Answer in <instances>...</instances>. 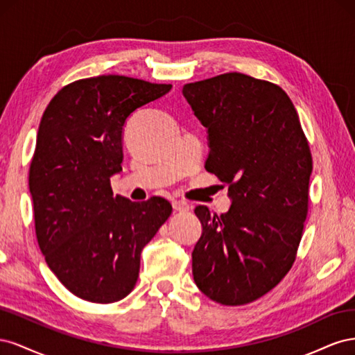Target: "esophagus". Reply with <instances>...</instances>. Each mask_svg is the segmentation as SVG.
<instances>
[{"mask_svg":"<svg viewBox=\"0 0 355 355\" xmlns=\"http://www.w3.org/2000/svg\"><path fill=\"white\" fill-rule=\"evenodd\" d=\"M171 206H173V210L175 211H180V213H184V211H188L189 210V204L188 202H185V201H173L171 202Z\"/></svg>","mask_w":355,"mask_h":355,"instance_id":"esophagus-1","label":"esophagus"}]
</instances>
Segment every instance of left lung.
Listing matches in <instances>:
<instances>
[{
  "label": "left lung",
  "mask_w": 355,
  "mask_h": 355,
  "mask_svg": "<svg viewBox=\"0 0 355 355\" xmlns=\"http://www.w3.org/2000/svg\"><path fill=\"white\" fill-rule=\"evenodd\" d=\"M182 93L207 128L204 167L228 185L231 198L219 216L196 207L202 232L192 275L214 302L249 304L295 262L313 171L308 141L292 101L272 83L230 72L185 84Z\"/></svg>",
  "instance_id": "left-lung-1"
}]
</instances>
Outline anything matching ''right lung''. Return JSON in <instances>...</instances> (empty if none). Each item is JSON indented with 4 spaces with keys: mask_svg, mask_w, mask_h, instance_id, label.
Masks as SVG:
<instances>
[{
    "mask_svg": "<svg viewBox=\"0 0 355 355\" xmlns=\"http://www.w3.org/2000/svg\"><path fill=\"white\" fill-rule=\"evenodd\" d=\"M170 89L101 75L65 85L42 114L29 167L37 240L59 282L89 302L132 292L142 249L171 214L164 198L133 202L111 188L127 118Z\"/></svg>",
    "mask_w": 355,
    "mask_h": 355,
    "instance_id": "obj_1",
    "label": "right lung"
}]
</instances>
